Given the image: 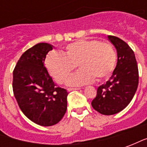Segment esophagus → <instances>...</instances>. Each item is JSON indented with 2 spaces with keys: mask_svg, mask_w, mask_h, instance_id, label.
Returning <instances> with one entry per match:
<instances>
[{
  "mask_svg": "<svg viewBox=\"0 0 147 147\" xmlns=\"http://www.w3.org/2000/svg\"><path fill=\"white\" fill-rule=\"evenodd\" d=\"M80 88H67V91H72V90H78Z\"/></svg>",
  "mask_w": 147,
  "mask_h": 147,
  "instance_id": "obj_1",
  "label": "esophagus"
}]
</instances>
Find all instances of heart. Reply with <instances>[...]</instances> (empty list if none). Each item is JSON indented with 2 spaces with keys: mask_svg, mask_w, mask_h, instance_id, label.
<instances>
[{
  "mask_svg": "<svg viewBox=\"0 0 147 147\" xmlns=\"http://www.w3.org/2000/svg\"><path fill=\"white\" fill-rule=\"evenodd\" d=\"M117 53L113 45L98 40H78L66 45L64 51L51 53L46 58L49 72L60 84L65 83L71 72L81 68L67 80L71 86H81L106 79L113 71Z\"/></svg>",
  "mask_w": 147,
  "mask_h": 147,
  "instance_id": "heart-1",
  "label": "heart"
}]
</instances>
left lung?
<instances>
[{
	"instance_id": "8db88e82",
	"label": "left lung",
	"mask_w": 147,
	"mask_h": 147,
	"mask_svg": "<svg viewBox=\"0 0 147 147\" xmlns=\"http://www.w3.org/2000/svg\"><path fill=\"white\" fill-rule=\"evenodd\" d=\"M117 49V64L110 79L97 90L91 105L103 115H113L126 108L136 92L139 69L133 50L119 38L109 35Z\"/></svg>"
}]
</instances>
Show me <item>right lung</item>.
I'll use <instances>...</instances> for the list:
<instances>
[{"mask_svg":"<svg viewBox=\"0 0 147 147\" xmlns=\"http://www.w3.org/2000/svg\"><path fill=\"white\" fill-rule=\"evenodd\" d=\"M53 49L38 43L21 56L13 71L12 89L19 107L26 117L41 126H52L67 110L65 89L58 87L45 67L46 54Z\"/></svg>","mask_w":147,"mask_h":147,"instance_id":"1","label":"right lung"}]
</instances>
